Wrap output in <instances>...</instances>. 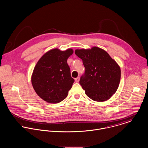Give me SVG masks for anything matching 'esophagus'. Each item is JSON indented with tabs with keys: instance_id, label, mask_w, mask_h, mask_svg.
Returning a JSON list of instances; mask_svg holds the SVG:
<instances>
[{
	"instance_id": "1",
	"label": "esophagus",
	"mask_w": 148,
	"mask_h": 148,
	"mask_svg": "<svg viewBox=\"0 0 148 148\" xmlns=\"http://www.w3.org/2000/svg\"><path fill=\"white\" fill-rule=\"evenodd\" d=\"M79 80H80V77H77V78L75 79V82H76V83L79 82Z\"/></svg>"
}]
</instances>
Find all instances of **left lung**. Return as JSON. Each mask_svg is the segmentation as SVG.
I'll list each match as a JSON object with an SVG mask.
<instances>
[{"label":"left lung","instance_id":"left-lung-1","mask_svg":"<svg viewBox=\"0 0 148 148\" xmlns=\"http://www.w3.org/2000/svg\"><path fill=\"white\" fill-rule=\"evenodd\" d=\"M75 53L82 59L85 68L80 84L86 96L97 102L109 100L120 84L121 69L119 64L99 47L77 49Z\"/></svg>","mask_w":148,"mask_h":148}]
</instances>
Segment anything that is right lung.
<instances>
[{
  "label": "right lung",
  "instance_id": "right-lung-1",
  "mask_svg": "<svg viewBox=\"0 0 148 148\" xmlns=\"http://www.w3.org/2000/svg\"><path fill=\"white\" fill-rule=\"evenodd\" d=\"M73 50L51 49L36 64L31 83L37 95L45 101L56 104L65 99L75 80L71 76L67 59Z\"/></svg>",
  "mask_w": 148,
  "mask_h": 148
}]
</instances>
